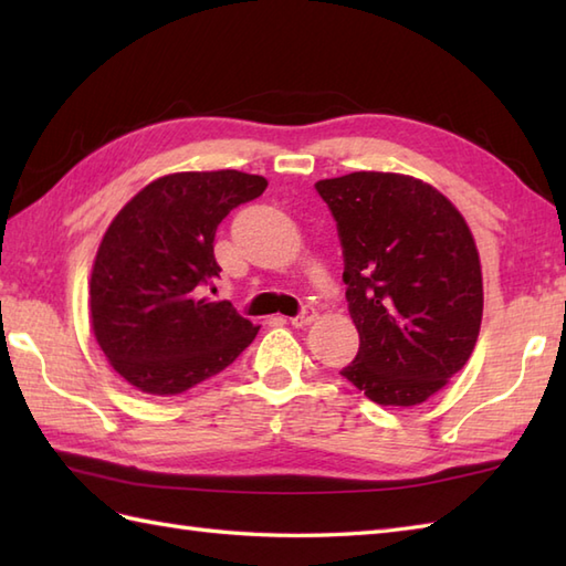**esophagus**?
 Listing matches in <instances>:
<instances>
[{
    "label": "esophagus",
    "instance_id": "esophagus-1",
    "mask_svg": "<svg viewBox=\"0 0 566 566\" xmlns=\"http://www.w3.org/2000/svg\"><path fill=\"white\" fill-rule=\"evenodd\" d=\"M314 321H316V311L308 308V306H306L298 316L290 318V323H292L294 328H306V326H311V323H314Z\"/></svg>",
    "mask_w": 566,
    "mask_h": 566
}]
</instances>
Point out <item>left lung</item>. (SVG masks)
Here are the masks:
<instances>
[{
  "mask_svg": "<svg viewBox=\"0 0 566 566\" xmlns=\"http://www.w3.org/2000/svg\"><path fill=\"white\" fill-rule=\"evenodd\" d=\"M345 258L357 357L340 375L379 406H418L472 357L482 328V260L464 216L399 172L316 182Z\"/></svg>",
  "mask_w": 566,
  "mask_h": 566,
  "instance_id": "8db88e82",
  "label": "left lung"
}]
</instances>
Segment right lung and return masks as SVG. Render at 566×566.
<instances>
[{
  "instance_id": "add662e5",
  "label": "right lung",
  "mask_w": 566,
  "mask_h": 566,
  "mask_svg": "<svg viewBox=\"0 0 566 566\" xmlns=\"http://www.w3.org/2000/svg\"><path fill=\"white\" fill-rule=\"evenodd\" d=\"M268 179L238 170L153 179L114 216L90 276V321L118 377L150 396H177L219 375L260 326L203 296L221 268L216 228Z\"/></svg>"
}]
</instances>
